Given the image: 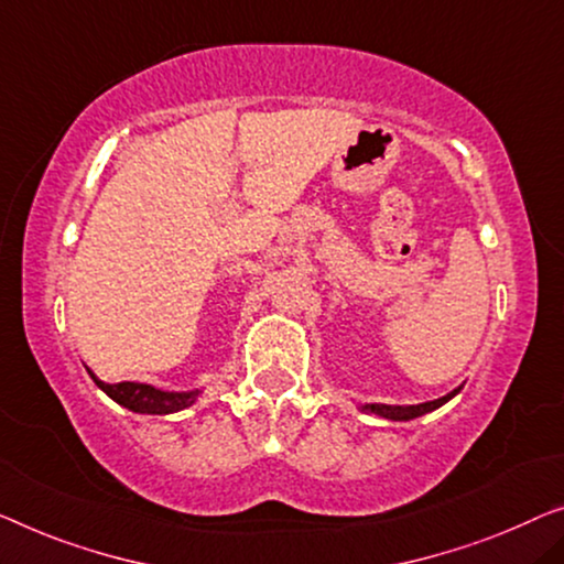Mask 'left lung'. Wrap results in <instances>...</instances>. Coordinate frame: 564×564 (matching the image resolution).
Instances as JSON below:
<instances>
[{
    "mask_svg": "<svg viewBox=\"0 0 564 564\" xmlns=\"http://www.w3.org/2000/svg\"><path fill=\"white\" fill-rule=\"evenodd\" d=\"M458 390H453L451 394H445V398H438L433 402H420V405H365V410H369V413H375L380 417H388V420H413V417L431 413V410H435V408H441L443 402H448L453 398V394H458Z\"/></svg>",
    "mask_w": 564,
    "mask_h": 564,
    "instance_id": "1",
    "label": "left lung"
}]
</instances>
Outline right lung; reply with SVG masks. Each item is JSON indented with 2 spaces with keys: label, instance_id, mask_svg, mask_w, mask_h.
<instances>
[{
  "label": "right lung",
  "instance_id": "1",
  "mask_svg": "<svg viewBox=\"0 0 564 564\" xmlns=\"http://www.w3.org/2000/svg\"><path fill=\"white\" fill-rule=\"evenodd\" d=\"M94 382L104 390L108 398L119 402V405L133 410V413H147V415H166L176 413V410L189 408L199 392H162L144 382H119V384H106L90 372Z\"/></svg>",
  "mask_w": 564,
  "mask_h": 564
}]
</instances>
